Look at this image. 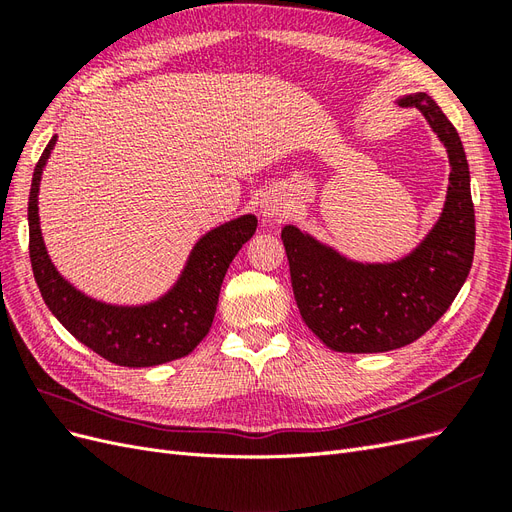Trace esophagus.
<instances>
[{
  "instance_id": "obj_1",
  "label": "esophagus",
  "mask_w": 512,
  "mask_h": 512,
  "mask_svg": "<svg viewBox=\"0 0 512 512\" xmlns=\"http://www.w3.org/2000/svg\"><path fill=\"white\" fill-rule=\"evenodd\" d=\"M260 213L265 215L267 220H275V218H280V215L284 213V207H282V198H277V196H267L265 200H262V205H260Z\"/></svg>"
}]
</instances>
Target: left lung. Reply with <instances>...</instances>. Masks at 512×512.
<instances>
[{"mask_svg": "<svg viewBox=\"0 0 512 512\" xmlns=\"http://www.w3.org/2000/svg\"><path fill=\"white\" fill-rule=\"evenodd\" d=\"M399 104L425 115L451 162L446 203L425 241L397 262L363 265L297 226L282 230L294 301L307 327L335 352H389L416 342L451 307L472 267L476 226L461 138L423 91Z\"/></svg>", "mask_w": 512, "mask_h": 512, "instance_id": "left-lung-1", "label": "left lung"}]
</instances>
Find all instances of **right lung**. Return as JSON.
I'll return each mask as SVG.
<instances>
[{
    "label": "right lung",
    "instance_id": "obj_1",
    "mask_svg": "<svg viewBox=\"0 0 512 512\" xmlns=\"http://www.w3.org/2000/svg\"><path fill=\"white\" fill-rule=\"evenodd\" d=\"M57 136L44 147L29 192V258L44 303L55 318L102 359L123 367H153L190 354L209 333L232 258L256 232V215H241L200 239L177 284L141 307L106 305L70 286L46 254L38 220L42 168Z\"/></svg>",
    "mask_w": 512,
    "mask_h": 512
}]
</instances>
